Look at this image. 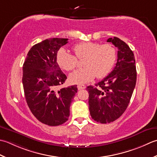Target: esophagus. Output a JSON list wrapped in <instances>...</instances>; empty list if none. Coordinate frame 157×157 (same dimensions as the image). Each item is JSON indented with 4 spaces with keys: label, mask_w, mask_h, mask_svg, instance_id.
<instances>
[{
    "label": "esophagus",
    "mask_w": 157,
    "mask_h": 157,
    "mask_svg": "<svg viewBox=\"0 0 157 157\" xmlns=\"http://www.w3.org/2000/svg\"><path fill=\"white\" fill-rule=\"evenodd\" d=\"M77 88H78V90H82V89H85L86 88V87L83 85H78L77 86Z\"/></svg>",
    "instance_id": "34e87169"
}]
</instances>
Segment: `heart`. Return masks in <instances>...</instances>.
<instances>
[{"label": "heart", "mask_w": 157, "mask_h": 157, "mask_svg": "<svg viewBox=\"0 0 157 157\" xmlns=\"http://www.w3.org/2000/svg\"><path fill=\"white\" fill-rule=\"evenodd\" d=\"M75 56L63 48L57 53L56 61L61 68L71 71L77 66V58L82 59L85 67L73 72L69 76L72 84L82 85L91 81L95 76L103 78L110 72L117 58L114 47L110 44H101L97 42L76 44L72 48Z\"/></svg>", "instance_id": "1"}]
</instances>
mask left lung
Masks as SVG:
<instances>
[{"mask_svg":"<svg viewBox=\"0 0 157 157\" xmlns=\"http://www.w3.org/2000/svg\"><path fill=\"white\" fill-rule=\"evenodd\" d=\"M107 42L118 48L117 62L109 75L95 86H88L89 108L92 119L100 123H110L123 114L135 88L137 72L133 52L117 37Z\"/></svg>","mask_w":157,"mask_h":157,"instance_id":"obj_1","label":"left lung"}]
</instances>
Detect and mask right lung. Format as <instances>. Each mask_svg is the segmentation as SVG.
<instances>
[{"mask_svg":"<svg viewBox=\"0 0 157 157\" xmlns=\"http://www.w3.org/2000/svg\"><path fill=\"white\" fill-rule=\"evenodd\" d=\"M68 40L53 38L34 44L23 65L22 83L28 107L40 122L49 126L68 121L70 104L77 93L76 85L57 89L67 77L57 64V53Z\"/></svg>","mask_w":157,"mask_h":157,"instance_id":"obj_1","label":"right lung"}]
</instances>
